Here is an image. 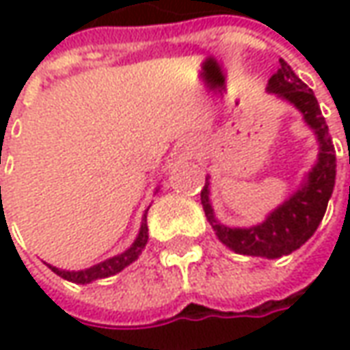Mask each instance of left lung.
<instances>
[{"label":"left lung","instance_id":"8db88e82","mask_svg":"<svg viewBox=\"0 0 350 350\" xmlns=\"http://www.w3.org/2000/svg\"><path fill=\"white\" fill-rule=\"evenodd\" d=\"M275 75L268 81V92L278 94L281 100H287L304 117L306 125L316 133L320 142L318 161L308 173L299 191L289 200L281 204L266 217V221L248 229H231L221 225L213 215L212 202H210V183L206 179L200 200L208 221L212 224L217 239L235 250L237 254L246 256L281 258L291 254L293 250L301 248L318 229L323 219L327 202L332 198L335 185V148L329 137L318 100L304 82L295 75L287 65V61L279 59Z\"/></svg>","mask_w":350,"mask_h":350}]
</instances>
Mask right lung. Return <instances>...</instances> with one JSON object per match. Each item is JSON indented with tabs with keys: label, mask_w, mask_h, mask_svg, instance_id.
Returning <instances> with one entry per match:
<instances>
[{
	"label": "right lung",
	"mask_w": 350,
	"mask_h": 350,
	"mask_svg": "<svg viewBox=\"0 0 350 350\" xmlns=\"http://www.w3.org/2000/svg\"><path fill=\"white\" fill-rule=\"evenodd\" d=\"M148 213V210H146ZM148 243V225H146V215L142 217V225H140V231H138L137 241L133 243V246L125 250L123 254H119V256L109 258V260H105V262H100V264H96L92 268H86V269H79V271H67V269H59V268H53V266H49V269L53 271V273H57L59 278L67 279V281H72V283H90V281H96V279H104L109 278V275H115V273H119L121 269H125L129 264H133L138 256H140V252L144 250V246Z\"/></svg>",
	"instance_id": "right-lung-1"
}]
</instances>
